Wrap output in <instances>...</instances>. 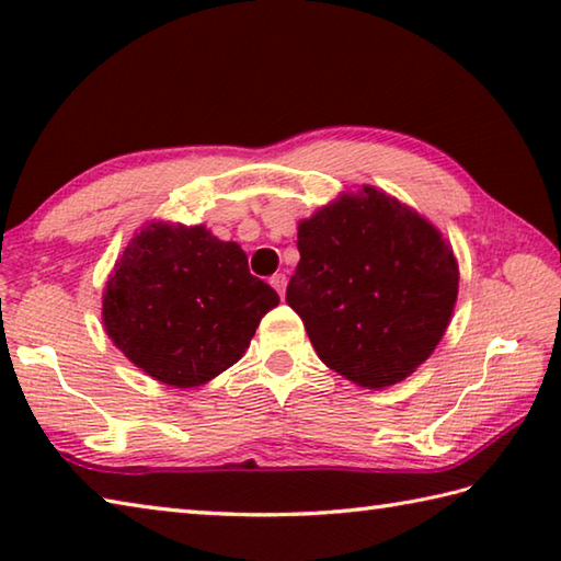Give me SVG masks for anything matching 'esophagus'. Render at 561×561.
<instances>
[{
  "instance_id": "1",
  "label": "esophagus",
  "mask_w": 561,
  "mask_h": 561,
  "mask_svg": "<svg viewBox=\"0 0 561 561\" xmlns=\"http://www.w3.org/2000/svg\"><path fill=\"white\" fill-rule=\"evenodd\" d=\"M270 282H272V287L279 291V297L284 299V291H287V274H274Z\"/></svg>"
}]
</instances>
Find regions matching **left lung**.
<instances>
[{
  "label": "left lung",
  "mask_w": 561,
  "mask_h": 561,
  "mask_svg": "<svg viewBox=\"0 0 561 561\" xmlns=\"http://www.w3.org/2000/svg\"><path fill=\"white\" fill-rule=\"evenodd\" d=\"M297 247L287 304L331 371L378 391L440 344L458 299V260L413 207L364 185L301 220Z\"/></svg>",
  "instance_id": "obj_1"
}]
</instances>
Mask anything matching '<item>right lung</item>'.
<instances>
[{
  "label": "right lung",
  "mask_w": 561,
  "mask_h": 561,
  "mask_svg": "<svg viewBox=\"0 0 561 561\" xmlns=\"http://www.w3.org/2000/svg\"><path fill=\"white\" fill-rule=\"evenodd\" d=\"M277 291L252 277L237 242L205 225L146 222L113 264L103 327L123 356L156 381L195 388L250 348Z\"/></svg>",
  "instance_id": "add662e5"
}]
</instances>
